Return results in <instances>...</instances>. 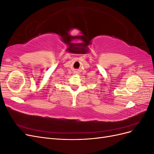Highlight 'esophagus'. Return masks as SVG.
Returning a JSON list of instances; mask_svg holds the SVG:
<instances>
[{
  "label": "esophagus",
  "instance_id": "1",
  "mask_svg": "<svg viewBox=\"0 0 154 154\" xmlns=\"http://www.w3.org/2000/svg\"><path fill=\"white\" fill-rule=\"evenodd\" d=\"M74 73H75V74H78V71H74Z\"/></svg>",
  "mask_w": 154,
  "mask_h": 154
}]
</instances>
